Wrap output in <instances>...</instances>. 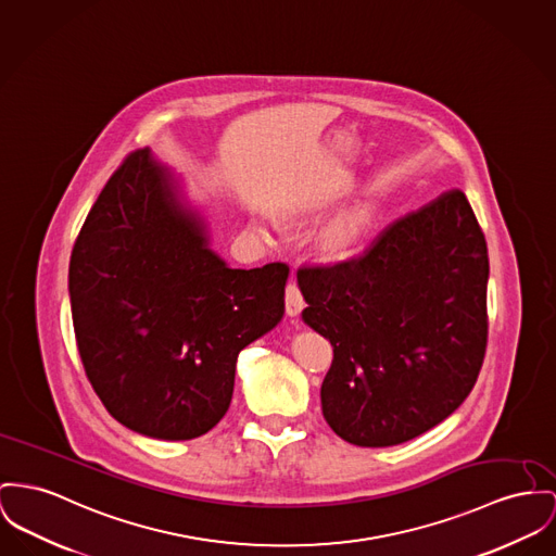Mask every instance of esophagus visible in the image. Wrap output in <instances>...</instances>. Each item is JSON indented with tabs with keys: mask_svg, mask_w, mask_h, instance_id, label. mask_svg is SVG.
Returning a JSON list of instances; mask_svg holds the SVG:
<instances>
[{
	"mask_svg": "<svg viewBox=\"0 0 556 556\" xmlns=\"http://www.w3.org/2000/svg\"><path fill=\"white\" fill-rule=\"evenodd\" d=\"M285 301H287V314H289L291 318L299 316V312L305 307V301H303V295H301V291H299V287H296L295 282H289Z\"/></svg>",
	"mask_w": 556,
	"mask_h": 556,
	"instance_id": "esophagus-1",
	"label": "esophagus"
}]
</instances>
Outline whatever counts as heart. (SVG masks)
<instances>
[{
  "mask_svg": "<svg viewBox=\"0 0 556 556\" xmlns=\"http://www.w3.org/2000/svg\"><path fill=\"white\" fill-rule=\"evenodd\" d=\"M372 222H375V215H372V208L367 204H358V206L341 213L327 227V231L323 236L325 249L331 255H339V257L352 255L369 236Z\"/></svg>",
  "mask_w": 556,
  "mask_h": 556,
  "instance_id": "obj_1",
  "label": "heart"
}]
</instances>
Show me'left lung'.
Listing matches in <instances>:
<instances>
[{
  "label": "left lung",
  "mask_w": 556,
  "mask_h": 556,
  "mask_svg": "<svg viewBox=\"0 0 556 556\" xmlns=\"http://www.w3.org/2000/svg\"><path fill=\"white\" fill-rule=\"evenodd\" d=\"M489 257L464 191L388 225L365 255L301 267V318L333 345L320 401L334 434L392 446L472 392L486 348Z\"/></svg>",
  "instance_id": "1"
}]
</instances>
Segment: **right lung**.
<instances>
[{
    "instance_id": "right-lung-1",
    "label": "right lung",
    "mask_w": 556,
    "mask_h": 556,
    "mask_svg": "<svg viewBox=\"0 0 556 556\" xmlns=\"http://www.w3.org/2000/svg\"><path fill=\"white\" fill-rule=\"evenodd\" d=\"M289 265L233 269L151 149L132 151L75 240L77 350L101 403L149 439L189 441L222 421L240 350L285 316Z\"/></svg>"
}]
</instances>
